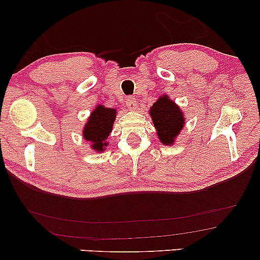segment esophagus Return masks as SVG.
<instances>
[{
	"label": "esophagus",
	"mask_w": 260,
	"mask_h": 260,
	"mask_svg": "<svg viewBox=\"0 0 260 260\" xmlns=\"http://www.w3.org/2000/svg\"><path fill=\"white\" fill-rule=\"evenodd\" d=\"M126 106H127V109H129V110L136 109V106H137L136 99H135L134 97H127L126 98Z\"/></svg>",
	"instance_id": "34e87169"
}]
</instances>
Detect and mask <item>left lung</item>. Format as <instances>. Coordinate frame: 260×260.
<instances>
[{
    "label": "left lung",
    "mask_w": 260,
    "mask_h": 260,
    "mask_svg": "<svg viewBox=\"0 0 260 260\" xmlns=\"http://www.w3.org/2000/svg\"><path fill=\"white\" fill-rule=\"evenodd\" d=\"M150 115L161 143L167 145L174 143L184 124L183 113L179 106L168 99V95H163L151 106Z\"/></svg>",
    "instance_id": "obj_1"
}]
</instances>
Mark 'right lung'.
<instances>
[{
    "label": "right lung",
    "instance_id": "obj_1",
    "mask_svg": "<svg viewBox=\"0 0 260 260\" xmlns=\"http://www.w3.org/2000/svg\"><path fill=\"white\" fill-rule=\"evenodd\" d=\"M116 118V110L99 105L91 113L88 122L85 125L83 136L86 141L92 142L91 147L97 151L104 150L108 145L106 138L112 130L113 120Z\"/></svg>",
    "mask_w": 260,
    "mask_h": 260
}]
</instances>
